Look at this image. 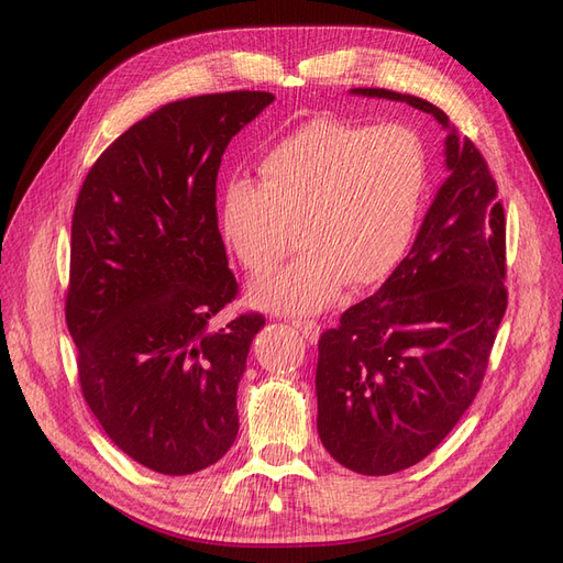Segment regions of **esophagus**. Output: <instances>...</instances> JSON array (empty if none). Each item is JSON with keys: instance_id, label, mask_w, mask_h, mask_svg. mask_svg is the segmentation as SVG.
I'll list each match as a JSON object with an SVG mask.
<instances>
[{"instance_id": "34e87169", "label": "esophagus", "mask_w": 563, "mask_h": 563, "mask_svg": "<svg viewBox=\"0 0 563 563\" xmlns=\"http://www.w3.org/2000/svg\"><path fill=\"white\" fill-rule=\"evenodd\" d=\"M292 328L295 330H299L301 332V336L306 339V341H318V336H320V324L316 322V320H306V318H297V320H292Z\"/></svg>"}]
</instances>
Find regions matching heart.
<instances>
[{
	"instance_id": "obj_1",
	"label": "heart",
	"mask_w": 563,
	"mask_h": 563,
	"mask_svg": "<svg viewBox=\"0 0 563 563\" xmlns=\"http://www.w3.org/2000/svg\"><path fill=\"white\" fill-rule=\"evenodd\" d=\"M262 183L231 177L222 229L241 264L274 268L301 222L303 245L250 287L266 311L316 313L346 285H374L407 255L428 196L423 137L405 123L320 114L289 131L260 163Z\"/></svg>"
}]
</instances>
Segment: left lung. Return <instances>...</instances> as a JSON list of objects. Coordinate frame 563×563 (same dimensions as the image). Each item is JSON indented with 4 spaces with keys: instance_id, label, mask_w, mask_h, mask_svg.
<instances>
[{
    "instance_id": "left-lung-1",
    "label": "left lung",
    "mask_w": 563,
    "mask_h": 563,
    "mask_svg": "<svg viewBox=\"0 0 563 563\" xmlns=\"http://www.w3.org/2000/svg\"><path fill=\"white\" fill-rule=\"evenodd\" d=\"M446 131L449 177L409 255L318 341V434L343 467L393 475L423 461L473 405L507 308L505 212L479 150L428 100L386 88Z\"/></svg>"
}]
</instances>
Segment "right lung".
<instances>
[{
	"label": "right lung",
	"instance_id": "1",
	"mask_svg": "<svg viewBox=\"0 0 563 563\" xmlns=\"http://www.w3.org/2000/svg\"><path fill=\"white\" fill-rule=\"evenodd\" d=\"M271 102L231 90L163 104L100 154L71 214L65 320L81 393L110 440L161 475L198 473L239 434L235 393L266 320L210 324L239 295L214 189L231 137Z\"/></svg>",
	"mask_w": 563,
	"mask_h": 563
}]
</instances>
